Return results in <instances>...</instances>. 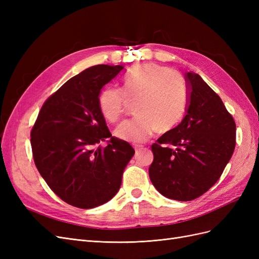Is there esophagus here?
I'll return each mask as SVG.
<instances>
[{
	"label": "esophagus",
	"mask_w": 259,
	"mask_h": 259,
	"mask_svg": "<svg viewBox=\"0 0 259 259\" xmlns=\"http://www.w3.org/2000/svg\"><path fill=\"white\" fill-rule=\"evenodd\" d=\"M144 149V146H136L135 147V152H136V154H139L140 153V151H142Z\"/></svg>",
	"instance_id": "esophagus-1"
}]
</instances>
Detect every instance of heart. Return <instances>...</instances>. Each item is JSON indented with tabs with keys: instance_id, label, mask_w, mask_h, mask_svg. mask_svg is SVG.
Here are the masks:
<instances>
[{
	"instance_id": "1",
	"label": "heart",
	"mask_w": 259,
	"mask_h": 259,
	"mask_svg": "<svg viewBox=\"0 0 259 259\" xmlns=\"http://www.w3.org/2000/svg\"><path fill=\"white\" fill-rule=\"evenodd\" d=\"M190 93L182 73L156 64L133 67L125 74L123 90L109 86L99 95V110L105 119L115 123L131 101H137L134 117L124 121L115 135L128 143L140 144L160 128L169 131L184 119Z\"/></svg>"
}]
</instances>
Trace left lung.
Listing matches in <instances>:
<instances>
[{
  "label": "left lung",
  "mask_w": 259,
  "mask_h": 259,
  "mask_svg": "<svg viewBox=\"0 0 259 259\" xmlns=\"http://www.w3.org/2000/svg\"><path fill=\"white\" fill-rule=\"evenodd\" d=\"M190 104L182 123L151 146V183L164 197L191 201L222 176L236 147V122L202 77L187 73Z\"/></svg>",
  "instance_id": "left-lung-1"
}]
</instances>
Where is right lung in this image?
<instances>
[{
  "label": "right lung",
  "instance_id": "right-lung-1",
  "mask_svg": "<svg viewBox=\"0 0 259 259\" xmlns=\"http://www.w3.org/2000/svg\"><path fill=\"white\" fill-rule=\"evenodd\" d=\"M122 69L98 65L71 77L45 100L31 130L38 173L72 206L93 208L111 200L135 153L111 135L99 110L100 90Z\"/></svg>",
  "mask_w": 259,
  "mask_h": 259
}]
</instances>
